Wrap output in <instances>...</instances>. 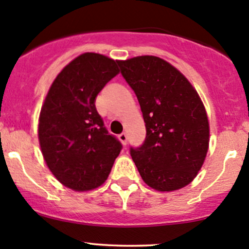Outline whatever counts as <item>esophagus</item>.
I'll list each match as a JSON object with an SVG mask.
<instances>
[{"instance_id":"esophagus-1","label":"esophagus","mask_w":249,"mask_h":249,"mask_svg":"<svg viewBox=\"0 0 249 249\" xmlns=\"http://www.w3.org/2000/svg\"><path fill=\"white\" fill-rule=\"evenodd\" d=\"M118 138H119V141L122 142L123 145H126V142H127V135H126V133H125V132L120 133V135L118 136Z\"/></svg>"}]
</instances>
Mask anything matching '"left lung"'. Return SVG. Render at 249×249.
<instances>
[{"label": "left lung", "mask_w": 249, "mask_h": 249, "mask_svg": "<svg viewBox=\"0 0 249 249\" xmlns=\"http://www.w3.org/2000/svg\"><path fill=\"white\" fill-rule=\"evenodd\" d=\"M118 65L145 122L143 145L131 149L142 179L157 191L184 188L197 176L209 149V120L200 95L158 56H135Z\"/></svg>", "instance_id": "1"}]
</instances>
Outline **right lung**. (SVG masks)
Returning a JSON list of instances; mask_svg holds the SVG:
<instances>
[{"instance_id": "obj_1", "label": "right lung", "mask_w": 249, "mask_h": 249, "mask_svg": "<svg viewBox=\"0 0 249 249\" xmlns=\"http://www.w3.org/2000/svg\"><path fill=\"white\" fill-rule=\"evenodd\" d=\"M117 64L103 54H80L56 75L41 107L37 136L43 160L54 177L74 191L100 187L122 150L94 105L119 73Z\"/></svg>"}]
</instances>
